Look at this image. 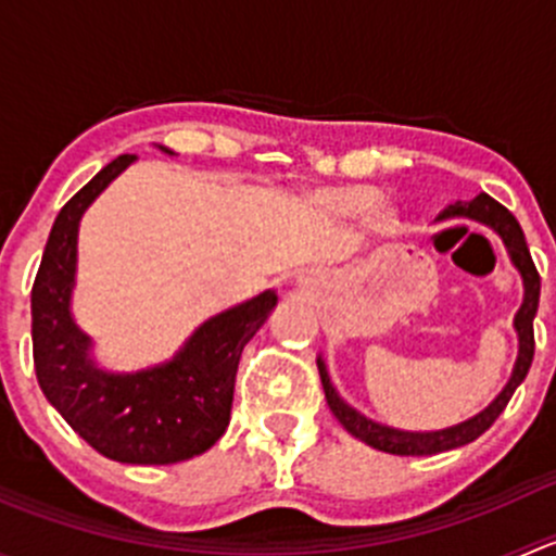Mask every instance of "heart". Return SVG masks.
Masks as SVG:
<instances>
[{
	"label": "heart",
	"mask_w": 556,
	"mask_h": 556,
	"mask_svg": "<svg viewBox=\"0 0 556 556\" xmlns=\"http://www.w3.org/2000/svg\"><path fill=\"white\" fill-rule=\"evenodd\" d=\"M377 199L379 190L374 185H341V188L325 190L323 193V204L330 212H339V215H361V212L368 208V226L374 231H390L392 220H395V210L390 204H382V201L371 207L370 204Z\"/></svg>",
	"instance_id": "obj_1"
}]
</instances>
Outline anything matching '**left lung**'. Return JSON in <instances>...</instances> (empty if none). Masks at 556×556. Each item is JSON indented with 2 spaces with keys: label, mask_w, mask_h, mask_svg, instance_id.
Returning <instances> with one entry per match:
<instances>
[{
  "label": "left lung",
  "mask_w": 556,
  "mask_h": 556,
  "mask_svg": "<svg viewBox=\"0 0 556 556\" xmlns=\"http://www.w3.org/2000/svg\"><path fill=\"white\" fill-rule=\"evenodd\" d=\"M473 220L481 223V226L492 228V231L501 237V242L506 244L508 257H511L514 268L519 271L521 285H525V299H521L519 312L514 314V330H517L519 339V355L517 363H514V371L508 377L506 387L495 395V401L490 403L486 408H481L479 414H473L465 422L452 425V428H441V430H401V428H390V425L377 422V419L366 417L357 408H352L344 397L336 392L333 382H330L328 366H325V357H317V368H319V379H323V390H325V401H328L330 412L333 417L344 425L346 433H352L355 439H361L363 444L374 446V450L387 452V454H401V457H419V454H439V452H450L457 450V446L470 444V441L479 439L484 430L492 428L497 417L503 414V408L508 406L511 401L514 390L525 382L527 371L532 366V352H535V339H532V319H535L538 312V299H541V277L535 271V263H532L530 250H527L525 233H521L517 217L506 210L503 204H497L492 195L479 193L476 199L470 201H454V204L446 206L435 223L444 220Z\"/></svg>",
  "instance_id": "1"
}]
</instances>
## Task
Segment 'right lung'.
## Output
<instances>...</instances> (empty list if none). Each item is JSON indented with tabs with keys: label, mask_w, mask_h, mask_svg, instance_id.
Segmentation results:
<instances>
[{
	"label": "right lung",
	"mask_w": 556,
	"mask_h": 556,
	"mask_svg": "<svg viewBox=\"0 0 556 556\" xmlns=\"http://www.w3.org/2000/svg\"><path fill=\"white\" fill-rule=\"evenodd\" d=\"M161 153L174 155L169 148ZM137 155H117L77 190L50 228L31 288V341L39 387L50 406L104 457L131 465H172L215 446L231 419L233 382L247 341L277 306V293L204 319L159 366L106 371L93 339L75 323L77 233L88 206Z\"/></svg>",
	"instance_id": "1"
}]
</instances>
